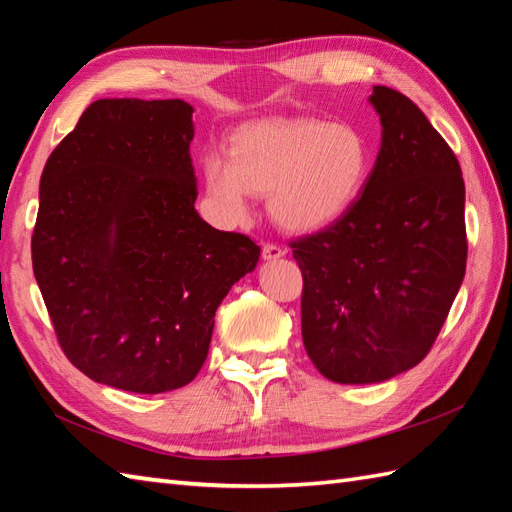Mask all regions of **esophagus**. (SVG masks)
Here are the masks:
<instances>
[{
	"label": "esophagus",
	"mask_w": 512,
	"mask_h": 512,
	"mask_svg": "<svg viewBox=\"0 0 512 512\" xmlns=\"http://www.w3.org/2000/svg\"><path fill=\"white\" fill-rule=\"evenodd\" d=\"M286 255V250L284 248H281V246H277V244H264V248H262V257L264 259H268V262H270V259H279V257H284Z\"/></svg>",
	"instance_id": "esophagus-1"
}]
</instances>
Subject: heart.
<instances>
[{"instance_id": "heart-1", "label": "heart", "mask_w": 512, "mask_h": 512, "mask_svg": "<svg viewBox=\"0 0 512 512\" xmlns=\"http://www.w3.org/2000/svg\"><path fill=\"white\" fill-rule=\"evenodd\" d=\"M369 171L365 136L347 123L264 118L239 127L228 156H204L206 195L228 224L248 220L253 193L268 195L275 222L292 233L319 231L350 209Z\"/></svg>"}]
</instances>
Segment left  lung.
Masks as SVG:
<instances>
[{"label": "left lung", "instance_id": "obj_1", "mask_svg": "<svg viewBox=\"0 0 512 512\" xmlns=\"http://www.w3.org/2000/svg\"><path fill=\"white\" fill-rule=\"evenodd\" d=\"M383 140L339 220L290 242L303 275L301 334L319 372L343 385L416 367L436 343L466 270L464 180L416 103L376 85Z\"/></svg>", "mask_w": 512, "mask_h": 512}]
</instances>
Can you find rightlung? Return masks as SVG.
I'll list each match as a JSON object with an SVG mask.
<instances>
[{
    "label": "right lung",
    "mask_w": 512,
    "mask_h": 512,
    "mask_svg": "<svg viewBox=\"0 0 512 512\" xmlns=\"http://www.w3.org/2000/svg\"><path fill=\"white\" fill-rule=\"evenodd\" d=\"M193 107L101 99L41 173L32 270L68 361L134 394L189 385L259 246L195 211Z\"/></svg>",
    "instance_id": "right-lung-1"
}]
</instances>
